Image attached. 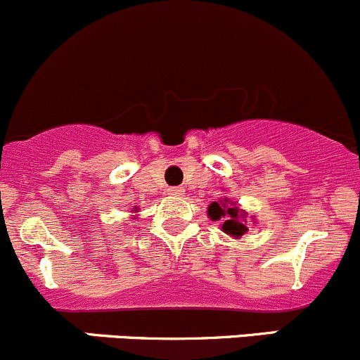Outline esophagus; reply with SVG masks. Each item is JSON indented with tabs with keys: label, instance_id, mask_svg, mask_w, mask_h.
<instances>
[{
	"label": "esophagus",
	"instance_id": "obj_1",
	"mask_svg": "<svg viewBox=\"0 0 360 360\" xmlns=\"http://www.w3.org/2000/svg\"><path fill=\"white\" fill-rule=\"evenodd\" d=\"M166 194L172 195V198H180V195L185 194V188L184 187H169V188H166Z\"/></svg>",
	"mask_w": 360,
	"mask_h": 360
}]
</instances>
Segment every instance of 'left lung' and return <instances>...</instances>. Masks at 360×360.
<instances>
[{"mask_svg":"<svg viewBox=\"0 0 360 360\" xmlns=\"http://www.w3.org/2000/svg\"><path fill=\"white\" fill-rule=\"evenodd\" d=\"M246 211L239 210V206L227 198L213 201L207 206V217L213 221L220 220L221 231L232 237H240L250 231L246 224Z\"/></svg>","mask_w":360,"mask_h":360,"instance_id":"1","label":"left lung"}]
</instances>
